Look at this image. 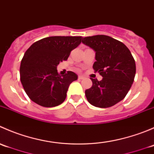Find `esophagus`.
I'll return each instance as SVG.
<instances>
[{
  "instance_id": "1",
  "label": "esophagus",
  "mask_w": 154,
  "mask_h": 154,
  "mask_svg": "<svg viewBox=\"0 0 154 154\" xmlns=\"http://www.w3.org/2000/svg\"><path fill=\"white\" fill-rule=\"evenodd\" d=\"M78 79H79V80H83V79H84V77H83V76H82V75H80L78 77Z\"/></svg>"
}]
</instances>
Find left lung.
Segmentation results:
<instances>
[{
	"label": "left lung",
	"mask_w": 154,
	"mask_h": 154,
	"mask_svg": "<svg viewBox=\"0 0 154 154\" xmlns=\"http://www.w3.org/2000/svg\"><path fill=\"white\" fill-rule=\"evenodd\" d=\"M82 42L95 51L93 68L103 77L100 81L90 78L92 86L85 91L93 106L108 108L123 100L134 81L136 63L124 43L105 35L83 38Z\"/></svg>",
	"instance_id": "obj_1"
}]
</instances>
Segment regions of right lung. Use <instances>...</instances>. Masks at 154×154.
Listing matches in <instances>:
<instances>
[{"instance_id":"1","label":"right lung","mask_w":154,"mask_h":154,"mask_svg":"<svg viewBox=\"0 0 154 154\" xmlns=\"http://www.w3.org/2000/svg\"><path fill=\"white\" fill-rule=\"evenodd\" d=\"M81 36H51L34 42L24 54L20 66V79L31 100L44 107L63 103L69 85L77 75L57 72L60 62L67 60L72 50L81 43Z\"/></svg>"}]
</instances>
